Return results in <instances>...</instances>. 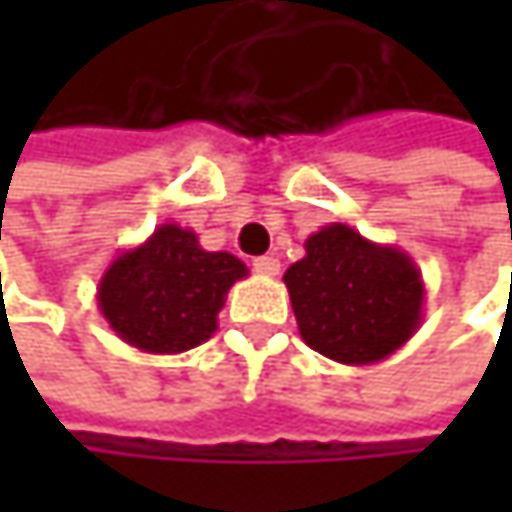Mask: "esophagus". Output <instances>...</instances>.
<instances>
[{"label":"esophagus","mask_w":512,"mask_h":512,"mask_svg":"<svg viewBox=\"0 0 512 512\" xmlns=\"http://www.w3.org/2000/svg\"><path fill=\"white\" fill-rule=\"evenodd\" d=\"M252 269H255L257 275H266V278H275V275L281 272V263H278L275 257H255V263H252Z\"/></svg>","instance_id":"1"}]
</instances>
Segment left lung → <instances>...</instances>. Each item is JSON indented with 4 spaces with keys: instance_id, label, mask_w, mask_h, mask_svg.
I'll return each instance as SVG.
<instances>
[{
    "instance_id": "8db88e82",
    "label": "left lung",
    "mask_w": 512,
    "mask_h": 512,
    "mask_svg": "<svg viewBox=\"0 0 512 512\" xmlns=\"http://www.w3.org/2000/svg\"><path fill=\"white\" fill-rule=\"evenodd\" d=\"M302 341L341 364L397 353L424 320V278L403 249L332 222L305 240L284 272Z\"/></svg>"
}]
</instances>
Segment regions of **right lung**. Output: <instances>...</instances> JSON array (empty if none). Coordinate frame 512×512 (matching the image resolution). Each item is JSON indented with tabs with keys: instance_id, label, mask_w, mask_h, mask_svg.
Segmentation results:
<instances>
[{
	"instance_id": "right-lung-1",
	"label": "right lung",
	"mask_w": 512,
	"mask_h": 512,
	"mask_svg": "<svg viewBox=\"0 0 512 512\" xmlns=\"http://www.w3.org/2000/svg\"><path fill=\"white\" fill-rule=\"evenodd\" d=\"M246 275L240 257L201 249L195 231L159 225L106 266L97 308L124 344L174 356L213 338L228 290Z\"/></svg>"
}]
</instances>
